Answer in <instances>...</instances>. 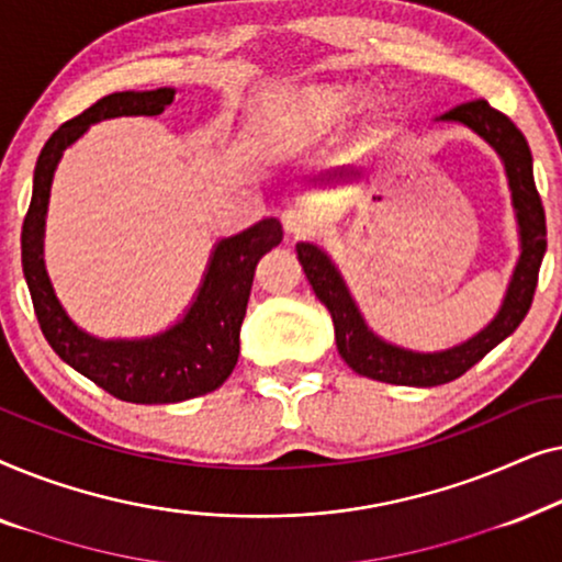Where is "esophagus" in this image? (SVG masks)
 Listing matches in <instances>:
<instances>
[{
  "label": "esophagus",
  "instance_id": "1",
  "mask_svg": "<svg viewBox=\"0 0 562 562\" xmlns=\"http://www.w3.org/2000/svg\"><path fill=\"white\" fill-rule=\"evenodd\" d=\"M281 222L283 227H286V233L294 237H306L310 233H314V227H317L314 214L306 212L304 206H291V210L281 214Z\"/></svg>",
  "mask_w": 562,
  "mask_h": 562
}]
</instances>
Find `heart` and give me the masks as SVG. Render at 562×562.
<instances>
[{
    "instance_id": "1",
    "label": "heart",
    "mask_w": 562,
    "mask_h": 562,
    "mask_svg": "<svg viewBox=\"0 0 562 562\" xmlns=\"http://www.w3.org/2000/svg\"><path fill=\"white\" fill-rule=\"evenodd\" d=\"M342 110H345V94L337 89L306 91L302 102H299V114H302V120L312 127L325 125V122L335 120Z\"/></svg>"
}]
</instances>
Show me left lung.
<instances>
[{"mask_svg": "<svg viewBox=\"0 0 562 562\" xmlns=\"http://www.w3.org/2000/svg\"><path fill=\"white\" fill-rule=\"evenodd\" d=\"M440 120L463 122L483 140L494 145L506 166L512 202L514 210H517L521 256L517 268H514V279L509 283V291H506L502 310L486 329H481L479 335L458 345V348L442 352H412L383 342L366 327L340 273L335 271L325 252L310 243L296 245L299 263H302L314 294L333 314L337 350H340L345 363L360 375L383 383H396V386H440V383L456 381L465 371H471L498 342L506 340L521 325L529 306H532L537 276H540V263L544 248H548L544 206L540 194H537L532 176V153H529V145L525 135L519 133V127L504 112L494 110L486 99H473V102L452 106Z\"/></svg>", "mask_w": 562, "mask_h": 562, "instance_id": "8db88e82", "label": "left lung"}]
</instances>
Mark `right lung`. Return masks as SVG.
Wrapping results in <instances>:
<instances>
[{
	"label": "right lung",
	"instance_id": "right-lung-1",
	"mask_svg": "<svg viewBox=\"0 0 562 562\" xmlns=\"http://www.w3.org/2000/svg\"><path fill=\"white\" fill-rule=\"evenodd\" d=\"M173 102V89L117 91L102 97L79 117L68 120L43 145L35 166L33 199L22 222V271L45 340L60 360L99 389L130 404H176L210 394L229 379L240 356V325L248 310L258 260L283 240L281 222L260 220L214 248L196 302L187 317L150 340H97L81 333L66 312L43 266V227L50 181L60 156L91 122L122 114H160Z\"/></svg>",
	"mask_w": 562,
	"mask_h": 562
}]
</instances>
